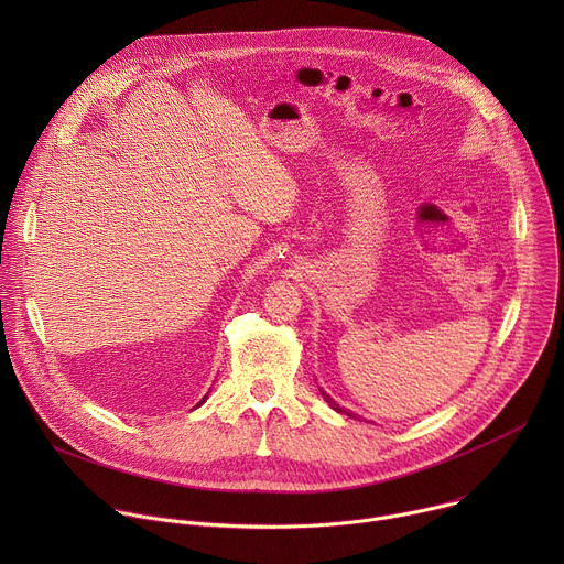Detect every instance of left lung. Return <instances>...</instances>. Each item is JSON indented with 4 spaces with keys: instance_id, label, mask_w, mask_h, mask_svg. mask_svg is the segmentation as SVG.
Segmentation results:
<instances>
[{
    "instance_id": "obj_1",
    "label": "left lung",
    "mask_w": 564,
    "mask_h": 564,
    "mask_svg": "<svg viewBox=\"0 0 564 564\" xmlns=\"http://www.w3.org/2000/svg\"><path fill=\"white\" fill-rule=\"evenodd\" d=\"M321 394H324V399L328 401V404H330V406H333L337 413H344V415H348V417H355V420H357V415H355L352 411H346V409H341V406L337 404V401H335V399H333V397H330L326 390H321Z\"/></svg>"
}]
</instances>
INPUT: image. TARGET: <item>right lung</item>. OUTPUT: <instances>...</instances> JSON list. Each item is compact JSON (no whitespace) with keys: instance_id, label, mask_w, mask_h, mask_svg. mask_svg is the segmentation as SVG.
I'll list each match as a JSON object with an SVG mask.
<instances>
[{"instance_id":"1","label":"right lung","mask_w":564,"mask_h":564,"mask_svg":"<svg viewBox=\"0 0 564 564\" xmlns=\"http://www.w3.org/2000/svg\"><path fill=\"white\" fill-rule=\"evenodd\" d=\"M205 397H207V394H205ZM205 397H203V401H205ZM203 401H200V404H203Z\"/></svg>"}]
</instances>
